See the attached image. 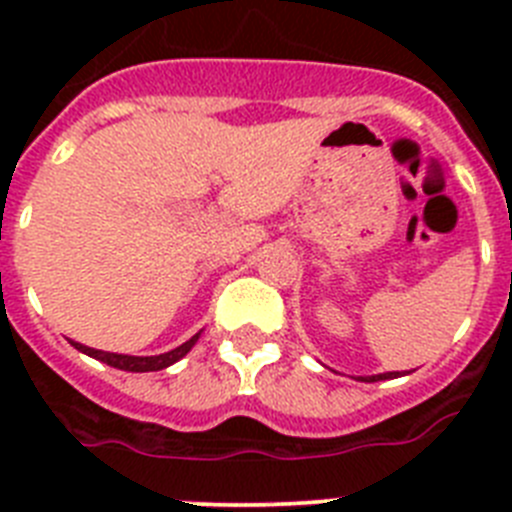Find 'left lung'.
I'll list each match as a JSON object with an SVG mask.
<instances>
[{
    "label": "left lung",
    "mask_w": 512,
    "mask_h": 512,
    "mask_svg": "<svg viewBox=\"0 0 512 512\" xmlns=\"http://www.w3.org/2000/svg\"><path fill=\"white\" fill-rule=\"evenodd\" d=\"M400 377V372H384V374H372V377H359L361 382H382V379H395Z\"/></svg>",
    "instance_id": "8db88e82"
}]
</instances>
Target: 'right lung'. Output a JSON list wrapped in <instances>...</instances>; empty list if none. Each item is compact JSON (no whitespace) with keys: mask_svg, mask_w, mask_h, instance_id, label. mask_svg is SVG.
Returning <instances> with one entry per match:
<instances>
[{"mask_svg":"<svg viewBox=\"0 0 512 512\" xmlns=\"http://www.w3.org/2000/svg\"><path fill=\"white\" fill-rule=\"evenodd\" d=\"M197 338H200V333L189 338L187 343H182V346H176L174 351H166V354H158V356L110 354V351H97V348H89V346H84V343H74V346L79 348L81 354L104 361L107 366H115V369H122V372H161V369H166V366H171V364H176L179 359H184V356L192 351L194 343H197Z\"/></svg>","mask_w":512,"mask_h":512,"instance_id":"right-lung-1","label":"right lung"}]
</instances>
